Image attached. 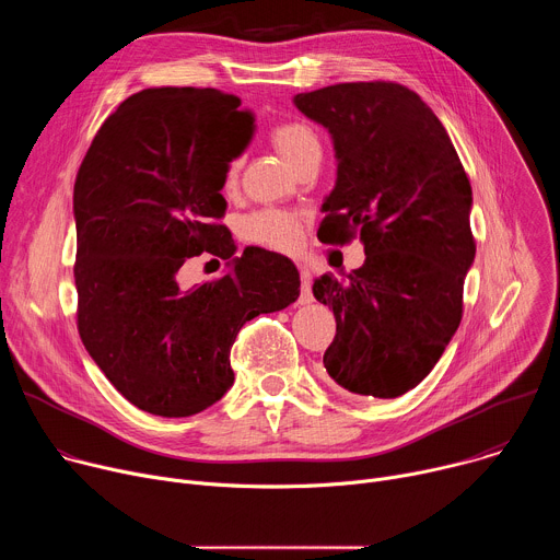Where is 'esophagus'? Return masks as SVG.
I'll return each mask as SVG.
<instances>
[{"mask_svg":"<svg viewBox=\"0 0 560 560\" xmlns=\"http://www.w3.org/2000/svg\"><path fill=\"white\" fill-rule=\"evenodd\" d=\"M299 277H301V294H299V303H312V290H310V283H312V277L305 268H299Z\"/></svg>","mask_w":560,"mask_h":560,"instance_id":"1","label":"esophagus"}]
</instances>
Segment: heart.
<instances>
[{"mask_svg": "<svg viewBox=\"0 0 560 560\" xmlns=\"http://www.w3.org/2000/svg\"><path fill=\"white\" fill-rule=\"evenodd\" d=\"M270 141L277 152L285 159L292 168H299L305 159L322 156V141L310 124L301 119H283L270 128ZM238 159H230L225 164V186H234L238 177ZM242 232L253 244L290 253L301 242V221L285 210H257L242 221Z\"/></svg>", "mask_w": 560, "mask_h": 560, "instance_id": "1", "label": "heart"}]
</instances>
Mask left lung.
<instances>
[{"mask_svg":"<svg viewBox=\"0 0 560 560\" xmlns=\"http://www.w3.org/2000/svg\"><path fill=\"white\" fill-rule=\"evenodd\" d=\"M294 104L330 130L339 162L318 242L361 238L365 253L346 281L324 275L312 285L337 318L326 372L354 394L401 396L460 324L476 255L469 179L439 117L401 84H335Z\"/></svg>","mask_w":560,"mask_h":560,"instance_id":"1","label":"left lung"}]
</instances>
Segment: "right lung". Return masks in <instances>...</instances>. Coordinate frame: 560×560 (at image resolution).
Returning a JSON list of instances; mask_svg holds the SVG:
<instances>
[{
	"instance_id": "right-lung-1",
	"label": "right lung",
	"mask_w": 560,
	"mask_h": 560,
	"mask_svg": "<svg viewBox=\"0 0 560 560\" xmlns=\"http://www.w3.org/2000/svg\"><path fill=\"white\" fill-rule=\"evenodd\" d=\"M238 106L214 89H145L102 124L74 179L79 337L117 392L156 417L217 404L238 330L301 292L294 264L261 248L179 285L188 259L236 250L221 223L223 173L255 124Z\"/></svg>"
}]
</instances>
